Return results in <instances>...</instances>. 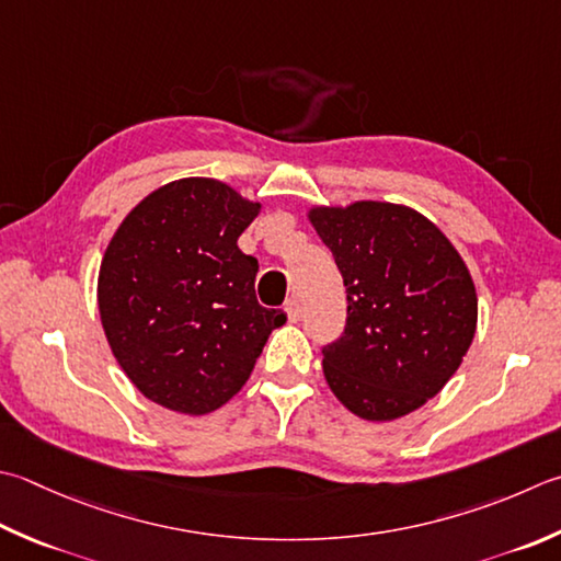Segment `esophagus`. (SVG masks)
<instances>
[{
    "label": "esophagus",
    "mask_w": 561,
    "mask_h": 561,
    "mask_svg": "<svg viewBox=\"0 0 561 561\" xmlns=\"http://www.w3.org/2000/svg\"><path fill=\"white\" fill-rule=\"evenodd\" d=\"M284 311H287V316H289V321H291V323L299 321L301 309H299V301H296V299H289V301H287V306H284Z\"/></svg>",
    "instance_id": "esophagus-1"
}]
</instances>
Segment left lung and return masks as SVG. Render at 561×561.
Returning a JSON list of instances; mask_svg holds the SVG:
<instances>
[{"label":"left lung","instance_id":"left-lung-1","mask_svg":"<svg viewBox=\"0 0 561 561\" xmlns=\"http://www.w3.org/2000/svg\"><path fill=\"white\" fill-rule=\"evenodd\" d=\"M311 224L347 294L345 331L323 345L328 387L367 421L421 409L462 365L477 331V291L462 257L409 206H321Z\"/></svg>","mask_w":561,"mask_h":561}]
</instances>
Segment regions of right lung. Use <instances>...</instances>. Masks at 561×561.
<instances>
[{"label":"right lung","instance_id":"1","mask_svg":"<svg viewBox=\"0 0 561 561\" xmlns=\"http://www.w3.org/2000/svg\"><path fill=\"white\" fill-rule=\"evenodd\" d=\"M257 211L216 180H178L146 196L104 252L106 340L136 389L164 409H221L287 321L257 304V260L238 248Z\"/></svg>","mask_w":561,"mask_h":561}]
</instances>
